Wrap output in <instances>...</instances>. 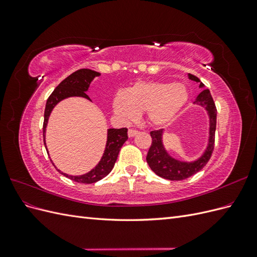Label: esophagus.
Returning a JSON list of instances; mask_svg holds the SVG:
<instances>
[{
  "label": "esophagus",
  "mask_w": 257,
  "mask_h": 257,
  "mask_svg": "<svg viewBox=\"0 0 257 257\" xmlns=\"http://www.w3.org/2000/svg\"><path fill=\"white\" fill-rule=\"evenodd\" d=\"M138 134V131L136 130H133V128H130L128 130V137H134Z\"/></svg>",
  "instance_id": "esophagus-1"
}]
</instances>
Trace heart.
Wrapping results in <instances>:
<instances>
[{"label": "heart", "mask_w": 257, "mask_h": 257, "mask_svg": "<svg viewBox=\"0 0 257 257\" xmlns=\"http://www.w3.org/2000/svg\"><path fill=\"white\" fill-rule=\"evenodd\" d=\"M188 98L189 91L183 83L138 81L126 92L116 93L112 108L123 121H133L139 111H145L150 125L166 126L176 119Z\"/></svg>", "instance_id": "b5f03b06"}]
</instances>
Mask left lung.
Returning a JSON list of instances; mask_svg holds the SVG:
<instances>
[{
	"mask_svg": "<svg viewBox=\"0 0 257 257\" xmlns=\"http://www.w3.org/2000/svg\"><path fill=\"white\" fill-rule=\"evenodd\" d=\"M189 78L196 82H199V88H203L194 104L204 107L209 115V139L208 146L201 157L193 162L179 161L170 157L163 145V133L164 130L152 131L150 135L152 138V144L147 154V163L150 168L158 176L167 179V180H184L193 175L198 173L204 168L208 161L211 158L214 149V136L216 127V107L211 96V93L208 89H205L203 82L196 76L189 74Z\"/></svg>",
	"mask_w": 257,
	"mask_h": 257,
	"instance_id": "obj_1",
	"label": "left lung"
}]
</instances>
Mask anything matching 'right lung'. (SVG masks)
I'll list each match as a JSON object with an SVG mask.
<instances>
[{"label": "right lung", "mask_w": 257, "mask_h": 257, "mask_svg": "<svg viewBox=\"0 0 257 257\" xmlns=\"http://www.w3.org/2000/svg\"><path fill=\"white\" fill-rule=\"evenodd\" d=\"M100 74L92 71V69L88 68H81L78 71L74 72L73 74L69 75L68 77L62 81L58 87L53 90V92L50 94V96L47 99V103H46L45 108V113H44V125H43V137H44V144L46 147V127H47V123L49 115L52 111V109L56 105L61 102L62 99H65L67 97H73V96H79L87 98L89 100L90 97L87 95V92L89 90L90 83L92 80L95 78V77L99 76ZM127 128L122 127V128H108L107 130V142H106V148L102 159L98 162V164L91 169L89 173L81 175V176H71L62 173L60 169L58 172L61 173L63 176L71 179L73 181L79 182V183H94L99 181L100 179L106 177L108 174L111 172V169L114 166V163L118 159V154L120 152L121 147L123 144L127 141ZM47 148V147H46ZM47 150V149H46ZM48 153V150H47Z\"/></svg>", "instance_id": "right-lung-1"}]
</instances>
